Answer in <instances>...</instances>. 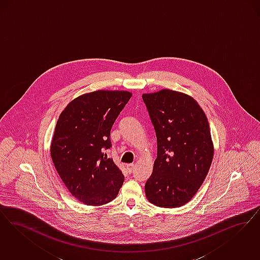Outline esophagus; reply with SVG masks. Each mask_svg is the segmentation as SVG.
I'll use <instances>...</instances> for the list:
<instances>
[{
    "label": "esophagus",
    "instance_id": "esophagus-1",
    "mask_svg": "<svg viewBox=\"0 0 260 260\" xmlns=\"http://www.w3.org/2000/svg\"><path fill=\"white\" fill-rule=\"evenodd\" d=\"M134 168H135V165H134V164H128V165H126V169H127V171H128L129 173H132V172L134 171Z\"/></svg>",
    "mask_w": 260,
    "mask_h": 260
}]
</instances>
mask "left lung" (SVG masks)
I'll use <instances>...</instances> for the list:
<instances>
[{
  "instance_id": "1",
  "label": "left lung",
  "mask_w": 260,
  "mask_h": 260,
  "mask_svg": "<svg viewBox=\"0 0 260 260\" xmlns=\"http://www.w3.org/2000/svg\"><path fill=\"white\" fill-rule=\"evenodd\" d=\"M143 100L157 139L146 196L157 207H181L197 193L214 158L207 116L194 98L179 91L145 93Z\"/></svg>"
}]
</instances>
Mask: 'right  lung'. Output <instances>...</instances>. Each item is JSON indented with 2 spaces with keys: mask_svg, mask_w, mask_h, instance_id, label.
<instances>
[{
  "mask_svg": "<svg viewBox=\"0 0 260 260\" xmlns=\"http://www.w3.org/2000/svg\"><path fill=\"white\" fill-rule=\"evenodd\" d=\"M132 97L124 90L82 94L60 113L50 146L57 173L70 193L87 206L113 201L124 176L108 158L110 135L115 119Z\"/></svg>",
  "mask_w": 260,
  "mask_h": 260,
  "instance_id": "right-lung-1",
  "label": "right lung"
}]
</instances>
